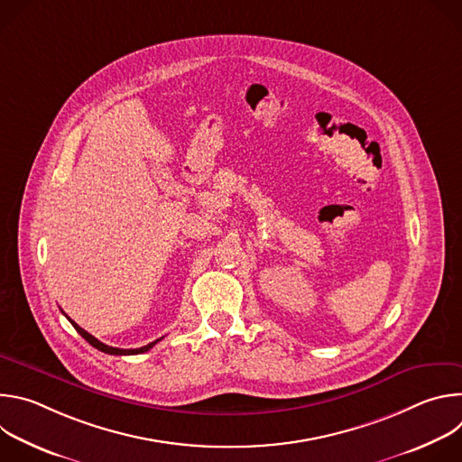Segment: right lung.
I'll return each mask as SVG.
<instances>
[{
	"label": "right lung",
	"mask_w": 462,
	"mask_h": 462,
	"mask_svg": "<svg viewBox=\"0 0 462 462\" xmlns=\"http://www.w3.org/2000/svg\"><path fill=\"white\" fill-rule=\"evenodd\" d=\"M69 321H71V325L77 328L79 331V335L86 340V342H89L95 349H98V351H102V353H107V355H141V353H146V351H150L157 342H161V338L159 340H155V342H152V344H148V346H144V347H139V349H118V347H111V346H106V344H102L100 340H97L95 337H91L88 331H84V328L80 327V325H77L71 318H68Z\"/></svg>",
	"instance_id": "add662e5"
}]
</instances>
